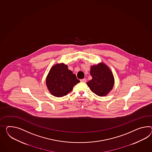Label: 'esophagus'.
<instances>
[{
	"label": "esophagus",
	"mask_w": 152,
	"mask_h": 152,
	"mask_svg": "<svg viewBox=\"0 0 152 152\" xmlns=\"http://www.w3.org/2000/svg\"><path fill=\"white\" fill-rule=\"evenodd\" d=\"M80 82H83V83H86V79H80Z\"/></svg>",
	"instance_id": "esophagus-1"
}]
</instances>
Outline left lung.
Returning a JSON list of instances; mask_svg holds the SVG:
<instances>
[{"mask_svg":"<svg viewBox=\"0 0 152 152\" xmlns=\"http://www.w3.org/2000/svg\"><path fill=\"white\" fill-rule=\"evenodd\" d=\"M90 75L92 79L86 84L94 93L104 96L113 89L114 77L112 72L104 63L91 66Z\"/></svg>","mask_w":152,"mask_h":152,"instance_id":"8db88e82","label":"left lung"}]
</instances>
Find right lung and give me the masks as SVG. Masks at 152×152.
<instances>
[{"mask_svg": "<svg viewBox=\"0 0 152 152\" xmlns=\"http://www.w3.org/2000/svg\"><path fill=\"white\" fill-rule=\"evenodd\" d=\"M46 86L50 92L56 97H62L72 90L73 86L80 81L68 69L64 63L52 66L46 78Z\"/></svg>", "mask_w": 152, "mask_h": 152, "instance_id": "obj_1", "label": "right lung"}]
</instances>
